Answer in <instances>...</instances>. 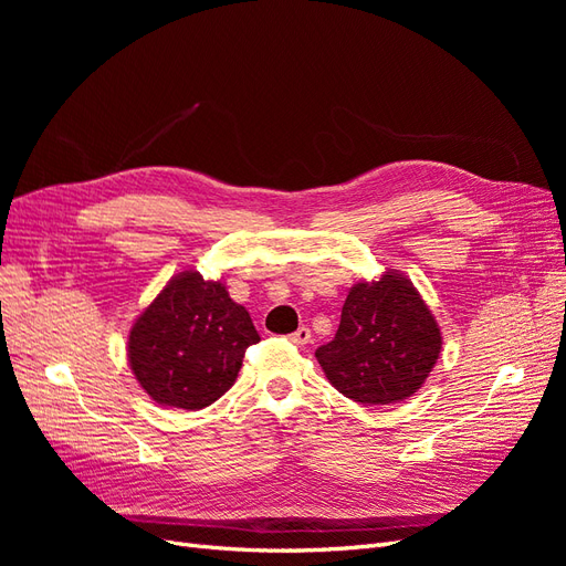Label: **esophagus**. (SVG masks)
I'll return each mask as SVG.
<instances>
[{
	"label": "esophagus",
	"mask_w": 566,
	"mask_h": 566,
	"mask_svg": "<svg viewBox=\"0 0 566 566\" xmlns=\"http://www.w3.org/2000/svg\"><path fill=\"white\" fill-rule=\"evenodd\" d=\"M290 342H293V345H297V347L310 345V342H312V331L310 328H297L293 335H290Z\"/></svg>",
	"instance_id": "esophagus-1"
}]
</instances>
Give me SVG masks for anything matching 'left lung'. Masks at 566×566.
<instances>
[{"label":"left lung","mask_w":566,"mask_h":566,"mask_svg":"<svg viewBox=\"0 0 566 566\" xmlns=\"http://www.w3.org/2000/svg\"><path fill=\"white\" fill-rule=\"evenodd\" d=\"M439 352V325L413 283L387 271L380 281L349 290L339 328L316 358L347 399L378 406L418 391Z\"/></svg>","instance_id":"left-lung-1"}]
</instances>
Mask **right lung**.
Returning a JSON list of instances; mask_svg holds the SVG:
<instances>
[{
  "label": "right lung",
  "mask_w": 566,
  "mask_h": 566,
  "mask_svg": "<svg viewBox=\"0 0 566 566\" xmlns=\"http://www.w3.org/2000/svg\"><path fill=\"white\" fill-rule=\"evenodd\" d=\"M256 342L248 310L224 285L184 271L132 325L127 356L153 401L200 410L235 382L245 349Z\"/></svg>",
  "instance_id": "right-lung-1"
}]
</instances>
